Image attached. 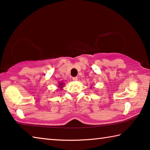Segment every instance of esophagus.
Returning a JSON list of instances; mask_svg holds the SVG:
<instances>
[{
  "label": "esophagus",
  "mask_w": 150,
  "mask_h": 150,
  "mask_svg": "<svg viewBox=\"0 0 150 150\" xmlns=\"http://www.w3.org/2000/svg\"><path fill=\"white\" fill-rule=\"evenodd\" d=\"M72 79H73V81H77L78 77H73L72 78Z\"/></svg>",
  "instance_id": "obj_1"
}]
</instances>
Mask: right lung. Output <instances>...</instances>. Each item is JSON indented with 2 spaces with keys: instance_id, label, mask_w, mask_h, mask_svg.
<instances>
[{
  "instance_id": "add662e5",
  "label": "right lung",
  "mask_w": 150,
  "mask_h": 150,
  "mask_svg": "<svg viewBox=\"0 0 150 150\" xmlns=\"http://www.w3.org/2000/svg\"><path fill=\"white\" fill-rule=\"evenodd\" d=\"M63 83H59V85H58V87L62 88H63Z\"/></svg>"
}]
</instances>
